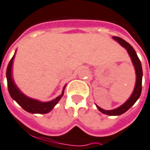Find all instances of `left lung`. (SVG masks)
Listing matches in <instances>:
<instances>
[{"mask_svg":"<svg viewBox=\"0 0 150 150\" xmlns=\"http://www.w3.org/2000/svg\"><path fill=\"white\" fill-rule=\"evenodd\" d=\"M112 38L115 41H117L122 47H123L127 51L128 54H129L131 60H132V64L134 66L135 71H136V84H135L133 92L131 94L129 98H128L127 100L122 105L117 107L116 109H112V110H105V109L100 108L96 104V105L97 107V109L100 111L101 112H103V114H106V115H120L126 112L128 109H129L136 103V102L138 100L139 96H140L141 92H142V69L140 60L138 58V56H137V54H136L134 48L130 45L128 42H126L125 40L122 39L121 38L113 37Z\"/></svg>","mask_w":150,"mask_h":150,"instance_id":"1","label":"left lung"}]
</instances>
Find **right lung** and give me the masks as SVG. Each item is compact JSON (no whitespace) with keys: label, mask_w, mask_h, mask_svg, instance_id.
I'll use <instances>...</instances> for the list:
<instances>
[{"label":"right lung","mask_w":150,"mask_h":150,"mask_svg":"<svg viewBox=\"0 0 150 150\" xmlns=\"http://www.w3.org/2000/svg\"><path fill=\"white\" fill-rule=\"evenodd\" d=\"M15 54L16 51L14 52V56L10 61L8 68H7V71H6V77H7V81H8V88L10 96L19 105H21L24 110L28 112L33 113V114H45V113L49 112L53 109V108L55 106L61 99V98L63 96L66 85L63 88L62 94L52 101L41 102L38 99H35V98H30L28 96H27L18 88V87L14 82V79H13L12 67H13V62H14V58L15 57Z\"/></svg>","instance_id":"obj_1"}]
</instances>
